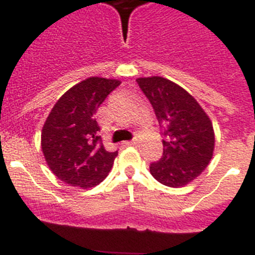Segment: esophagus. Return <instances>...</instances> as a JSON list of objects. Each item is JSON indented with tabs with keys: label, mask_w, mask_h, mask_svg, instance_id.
<instances>
[{
	"label": "esophagus",
	"mask_w": 255,
	"mask_h": 255,
	"mask_svg": "<svg viewBox=\"0 0 255 255\" xmlns=\"http://www.w3.org/2000/svg\"><path fill=\"white\" fill-rule=\"evenodd\" d=\"M136 143V141L135 140H130V141H124V145H126V147H128V145H134V144Z\"/></svg>",
	"instance_id": "esophagus-1"
}]
</instances>
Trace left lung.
<instances>
[{
  "label": "left lung",
  "mask_w": 255,
  "mask_h": 255,
  "mask_svg": "<svg viewBox=\"0 0 255 255\" xmlns=\"http://www.w3.org/2000/svg\"><path fill=\"white\" fill-rule=\"evenodd\" d=\"M136 83L149 100L163 136V153L150 163V173L170 188L186 185L203 172L213 155L211 120L193 96L168 79L139 78Z\"/></svg>",
  "instance_id": "1"
}]
</instances>
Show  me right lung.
I'll list each match as a JSON object with an SVG mask.
<instances>
[{"label": "right lung", "instance_id": "obj_1", "mask_svg": "<svg viewBox=\"0 0 255 255\" xmlns=\"http://www.w3.org/2000/svg\"><path fill=\"white\" fill-rule=\"evenodd\" d=\"M119 85L116 79L88 78L70 88L49 112L42 129V150L61 181L88 189L108 175L117 150L103 147L96 114Z\"/></svg>", "mask_w": 255, "mask_h": 255}]
</instances>
